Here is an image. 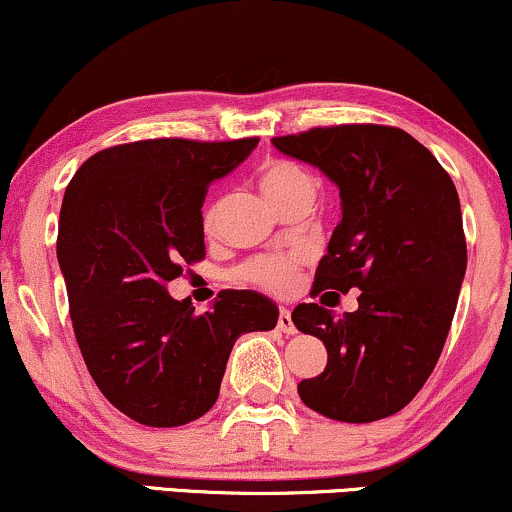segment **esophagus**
<instances>
[{"mask_svg": "<svg viewBox=\"0 0 512 512\" xmlns=\"http://www.w3.org/2000/svg\"><path fill=\"white\" fill-rule=\"evenodd\" d=\"M276 327H279V330L284 334H296L298 332L296 325H293V320H291V313L286 308L279 310V320H276Z\"/></svg>", "mask_w": 512, "mask_h": 512, "instance_id": "1", "label": "esophagus"}]
</instances>
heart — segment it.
Wrapping results in <instances>:
<instances>
[{"label": "heart", "instance_id": "obj_1", "mask_svg": "<svg viewBox=\"0 0 512 512\" xmlns=\"http://www.w3.org/2000/svg\"><path fill=\"white\" fill-rule=\"evenodd\" d=\"M260 190L269 197V202L279 209L289 207L291 202L303 197H315V182L301 166L281 158H267L255 170ZM216 221V204H209L204 211V228L211 231ZM303 267L301 252H267V255L250 257L233 272L238 284L252 286L274 296H286L296 289L298 272Z\"/></svg>", "mask_w": 512, "mask_h": 512}]
</instances>
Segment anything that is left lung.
<instances>
[{
	"instance_id": "8db88e82",
	"label": "left lung",
	"mask_w": 512,
	"mask_h": 512,
	"mask_svg": "<svg viewBox=\"0 0 512 512\" xmlns=\"http://www.w3.org/2000/svg\"><path fill=\"white\" fill-rule=\"evenodd\" d=\"M272 144L339 185L342 221L313 293L361 291L358 310L342 320L320 303L293 310V325L327 349L325 370L301 380L298 395L344 424L397 414L436 368L467 269L455 182L399 127H313Z\"/></svg>"
}]
</instances>
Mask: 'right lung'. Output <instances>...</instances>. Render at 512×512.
Masks as SVG:
<instances>
[{
	"label": "right lung",
	"mask_w": 512,
	"mask_h": 512,
	"mask_svg": "<svg viewBox=\"0 0 512 512\" xmlns=\"http://www.w3.org/2000/svg\"><path fill=\"white\" fill-rule=\"evenodd\" d=\"M260 139L163 137L98 151L64 192L57 260L76 344L105 399L137 424L173 428L214 407L233 344L274 330L255 291H221L197 315L166 284L202 262V204Z\"/></svg>",
	"instance_id": "right-lung-1"
}]
</instances>
